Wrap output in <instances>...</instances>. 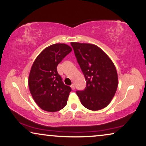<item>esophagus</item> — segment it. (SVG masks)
Returning a JSON list of instances; mask_svg holds the SVG:
<instances>
[{
	"mask_svg": "<svg viewBox=\"0 0 146 146\" xmlns=\"http://www.w3.org/2000/svg\"><path fill=\"white\" fill-rule=\"evenodd\" d=\"M70 87H71V88H72V90H74V89H75V86H74V84H72V85L70 86Z\"/></svg>",
	"mask_w": 146,
	"mask_h": 146,
	"instance_id": "1",
	"label": "esophagus"
}]
</instances>
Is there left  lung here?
<instances>
[{
  "label": "left lung",
  "mask_w": 146,
  "mask_h": 146,
  "mask_svg": "<svg viewBox=\"0 0 146 146\" xmlns=\"http://www.w3.org/2000/svg\"><path fill=\"white\" fill-rule=\"evenodd\" d=\"M86 81L84 91L76 92L84 107L104 109L115 96L119 84L116 67L109 56L94 44L71 42Z\"/></svg>",
  "instance_id": "8db88e82"
}]
</instances>
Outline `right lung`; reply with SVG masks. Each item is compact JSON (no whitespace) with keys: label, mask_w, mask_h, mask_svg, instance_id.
Returning <instances> with one entry per match:
<instances>
[{"label":"right lung","mask_w":146,"mask_h":146,"mask_svg":"<svg viewBox=\"0 0 146 146\" xmlns=\"http://www.w3.org/2000/svg\"><path fill=\"white\" fill-rule=\"evenodd\" d=\"M71 51L66 44H53L44 48L33 63L29 89L35 102L44 111H58L66 105L71 88L63 83L56 67Z\"/></svg>","instance_id":"add662e5"}]
</instances>
